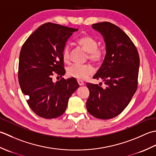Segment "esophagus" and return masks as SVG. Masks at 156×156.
I'll return each mask as SVG.
<instances>
[{"label":"esophagus","instance_id":"1","mask_svg":"<svg viewBox=\"0 0 156 156\" xmlns=\"http://www.w3.org/2000/svg\"><path fill=\"white\" fill-rule=\"evenodd\" d=\"M77 82H78V83H79V85H80V86H81V85H84V82L83 81H81V80H77Z\"/></svg>","mask_w":156,"mask_h":156}]
</instances>
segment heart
<instances>
[{"mask_svg": "<svg viewBox=\"0 0 156 156\" xmlns=\"http://www.w3.org/2000/svg\"><path fill=\"white\" fill-rule=\"evenodd\" d=\"M77 42L88 53V58L91 62L98 64L104 58L105 50L103 47L98 46V42L95 38L90 36H83L79 37ZM62 56L65 62L69 63L70 62L71 55L69 46H65ZM94 71V67L91 65L74 64L67 69V74L78 79H85L93 73Z\"/></svg>", "mask_w": 156, "mask_h": 156, "instance_id": "1", "label": "heart"}]
</instances>
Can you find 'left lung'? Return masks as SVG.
Segmentation results:
<instances>
[{
	"instance_id": "8db88e82",
	"label": "left lung",
	"mask_w": 156,
	"mask_h": 156,
	"mask_svg": "<svg viewBox=\"0 0 156 156\" xmlns=\"http://www.w3.org/2000/svg\"><path fill=\"white\" fill-rule=\"evenodd\" d=\"M92 28L102 35L106 50L102 65L93 78L102 79L106 87L87 83L90 96L86 107L96 118L110 119L125 110L135 93L139 56L132 40L116 25L101 22L93 24Z\"/></svg>"
}]
</instances>
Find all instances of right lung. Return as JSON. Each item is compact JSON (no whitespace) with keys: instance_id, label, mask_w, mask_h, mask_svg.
Wrapping results in <instances>:
<instances>
[{"instance_id":"obj_1","label":"right lung","mask_w":156,"mask_h":156,"mask_svg":"<svg viewBox=\"0 0 156 156\" xmlns=\"http://www.w3.org/2000/svg\"><path fill=\"white\" fill-rule=\"evenodd\" d=\"M78 29L46 23L31 34L21 48L18 78L21 91L35 114L57 118L65 112L69 98L79 88L73 77L53 82L55 73H65L62 53L70 36Z\"/></svg>"}]
</instances>
